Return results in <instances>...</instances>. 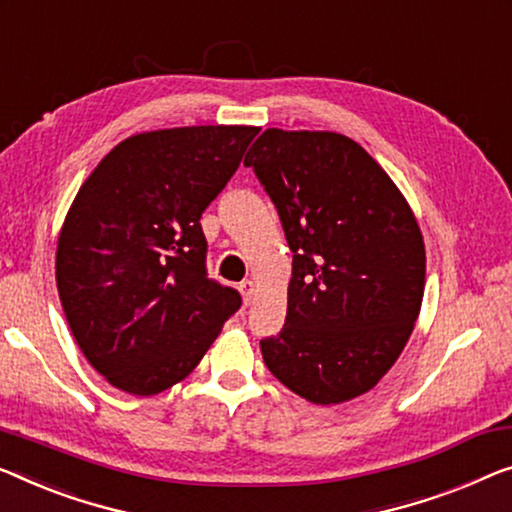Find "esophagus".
<instances>
[{"instance_id":"34e87169","label":"esophagus","mask_w":512,"mask_h":512,"mask_svg":"<svg viewBox=\"0 0 512 512\" xmlns=\"http://www.w3.org/2000/svg\"><path fill=\"white\" fill-rule=\"evenodd\" d=\"M239 292L243 296V303H253V296H255V282L253 280H243L239 282Z\"/></svg>"}]
</instances>
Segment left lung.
I'll return each instance as SVG.
<instances>
[{
    "label": "left lung",
    "instance_id": "obj_1",
    "mask_svg": "<svg viewBox=\"0 0 512 512\" xmlns=\"http://www.w3.org/2000/svg\"><path fill=\"white\" fill-rule=\"evenodd\" d=\"M253 167L292 250L285 326L259 342L266 368L315 404L368 393L398 361L421 312L425 246L414 213L349 137H257Z\"/></svg>",
    "mask_w": 512,
    "mask_h": 512
}]
</instances>
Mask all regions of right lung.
Instances as JSON below:
<instances>
[{
    "label": "right lung",
    "mask_w": 512,
    "mask_h": 512,
    "mask_svg": "<svg viewBox=\"0 0 512 512\" xmlns=\"http://www.w3.org/2000/svg\"><path fill=\"white\" fill-rule=\"evenodd\" d=\"M255 126L165 128L119 142L75 195L57 289L87 361L114 388L156 395L188 377L241 308L207 276L200 218Z\"/></svg>",
    "instance_id": "obj_1"
}]
</instances>
